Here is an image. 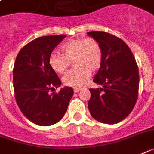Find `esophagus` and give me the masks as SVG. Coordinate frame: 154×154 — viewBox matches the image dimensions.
Listing matches in <instances>:
<instances>
[{"mask_svg":"<svg viewBox=\"0 0 154 154\" xmlns=\"http://www.w3.org/2000/svg\"><path fill=\"white\" fill-rule=\"evenodd\" d=\"M80 91H81V89H79V88H75L74 89V92L75 93H78V92H79Z\"/></svg>","mask_w":154,"mask_h":154,"instance_id":"obj_1","label":"esophagus"}]
</instances>
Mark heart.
<instances>
[{
	"mask_svg": "<svg viewBox=\"0 0 154 154\" xmlns=\"http://www.w3.org/2000/svg\"><path fill=\"white\" fill-rule=\"evenodd\" d=\"M61 53H53L49 57V64L58 74L67 71L70 60H74V66L63 77L65 86L79 87L91 75V72L97 71L102 62V49L97 41L88 38L70 39L61 46Z\"/></svg>",
	"mask_w": 154,
	"mask_h": 154,
	"instance_id": "obj_1",
	"label": "heart"
}]
</instances>
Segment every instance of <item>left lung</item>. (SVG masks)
<instances>
[{"label":"left lung","instance_id":"left-lung-1","mask_svg":"<svg viewBox=\"0 0 154 154\" xmlns=\"http://www.w3.org/2000/svg\"><path fill=\"white\" fill-rule=\"evenodd\" d=\"M102 49V62L93 81L103 88L90 89L89 111L93 118L107 124L125 119L138 95L139 73L134 55L122 39L103 31H90Z\"/></svg>","mask_w":154,"mask_h":154}]
</instances>
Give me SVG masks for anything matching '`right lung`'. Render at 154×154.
Here are the masks:
<instances>
[{
  "instance_id": "obj_1",
  "label": "right lung",
  "mask_w": 154,
  "mask_h": 154,
  "mask_svg": "<svg viewBox=\"0 0 154 154\" xmlns=\"http://www.w3.org/2000/svg\"><path fill=\"white\" fill-rule=\"evenodd\" d=\"M64 34L42 36L31 41L18 53L13 68V86L18 106L25 116L39 126L61 120L74 94L72 87L58 88L61 81L49 64V57Z\"/></svg>"
}]
</instances>
